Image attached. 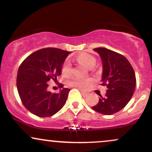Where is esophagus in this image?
I'll use <instances>...</instances> for the list:
<instances>
[{
    "label": "esophagus",
    "instance_id": "34e87169",
    "mask_svg": "<svg viewBox=\"0 0 152 152\" xmlns=\"http://www.w3.org/2000/svg\"><path fill=\"white\" fill-rule=\"evenodd\" d=\"M81 94H82V96H86L87 95H88V94L87 93H86V92H83V91H81Z\"/></svg>",
    "mask_w": 152,
    "mask_h": 152
}]
</instances>
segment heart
Here are the masks:
<instances>
[{
    "label": "heart",
    "mask_w": 152,
    "mask_h": 152,
    "mask_svg": "<svg viewBox=\"0 0 152 152\" xmlns=\"http://www.w3.org/2000/svg\"><path fill=\"white\" fill-rule=\"evenodd\" d=\"M76 61L78 63L82 64L83 66H86L88 69H91L96 64V59L94 56L87 53H81L76 57ZM61 73L64 76H69L71 74V64L69 61H65L62 66ZM92 82L91 78L86 79H81V78H74L71 81V84L72 86L81 89H86L89 84Z\"/></svg>",
    "instance_id": "1"
}]
</instances>
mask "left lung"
Masks as SVG:
<instances>
[{"mask_svg": "<svg viewBox=\"0 0 152 152\" xmlns=\"http://www.w3.org/2000/svg\"><path fill=\"white\" fill-rule=\"evenodd\" d=\"M102 58V85L106 86V95L99 98L94 111L104 115H112L125 107L135 90L136 76L132 65L121 54L106 48L94 49Z\"/></svg>", "mask_w": 152, "mask_h": 152, "instance_id": "obj_1", "label": "left lung"}]
</instances>
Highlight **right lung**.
Instances as JSON below:
<instances>
[{
    "instance_id": "right-lung-1",
    "label": "right lung",
    "mask_w": 152,
    "mask_h": 152,
    "mask_svg": "<svg viewBox=\"0 0 152 152\" xmlns=\"http://www.w3.org/2000/svg\"><path fill=\"white\" fill-rule=\"evenodd\" d=\"M71 52L56 48H46L31 53L20 64L16 86L24 106L39 117L56 114L65 105L69 88L58 94L47 90L48 81L61 74L64 61Z\"/></svg>"
}]
</instances>
